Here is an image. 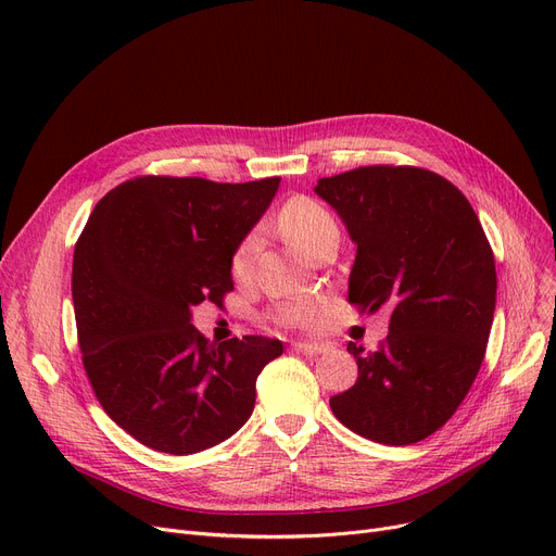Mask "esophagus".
Wrapping results in <instances>:
<instances>
[{"instance_id": "obj_1", "label": "esophagus", "mask_w": 556, "mask_h": 556, "mask_svg": "<svg viewBox=\"0 0 556 556\" xmlns=\"http://www.w3.org/2000/svg\"><path fill=\"white\" fill-rule=\"evenodd\" d=\"M293 349L295 352H300V354H306V356H315V354H323L325 352V346L323 344H313V342H295L293 344Z\"/></svg>"}]
</instances>
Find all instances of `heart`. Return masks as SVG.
<instances>
[{"mask_svg":"<svg viewBox=\"0 0 556 556\" xmlns=\"http://www.w3.org/2000/svg\"><path fill=\"white\" fill-rule=\"evenodd\" d=\"M279 225L286 233V239L308 256L313 254V250L319 243L331 239V237H338V225H336L333 216L323 207V204L311 200V198H293V200H290L286 207L281 210ZM256 248H258V239L252 233V237H248L239 245V250L233 252L231 275L237 277L239 281L250 277ZM279 317L288 325H302L304 327V325L317 323L319 311L313 304H290V306H283L279 311Z\"/></svg>","mask_w":556,"mask_h":556,"instance_id":"heart-1","label":"heart"}]
</instances>
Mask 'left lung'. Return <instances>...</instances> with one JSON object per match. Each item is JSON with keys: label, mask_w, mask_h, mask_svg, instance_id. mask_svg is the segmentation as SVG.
I'll use <instances>...</instances> for the list:
<instances>
[{"label": "left lung", "mask_w": 556, "mask_h": 556, "mask_svg": "<svg viewBox=\"0 0 556 556\" xmlns=\"http://www.w3.org/2000/svg\"><path fill=\"white\" fill-rule=\"evenodd\" d=\"M313 191L356 245L349 302L392 308L376 352L346 344L358 381L331 410L371 442H421L453 417L484 358L495 311L484 229L462 191L426 168L361 166Z\"/></svg>", "instance_id": "8db88e82"}]
</instances>
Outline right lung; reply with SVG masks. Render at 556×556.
Returning a JSON list of instances; mask_svg holds the SVG:
<instances>
[{
	"mask_svg": "<svg viewBox=\"0 0 556 556\" xmlns=\"http://www.w3.org/2000/svg\"><path fill=\"white\" fill-rule=\"evenodd\" d=\"M279 178L128 180L108 191L74 250L72 300L83 365L103 410L143 446L212 448L252 415L273 338L210 344L193 306L223 304L231 258L270 207Z\"/></svg>",
	"mask_w": 556,
	"mask_h": 556,
	"instance_id": "1",
	"label": "right lung"
}]
</instances>
